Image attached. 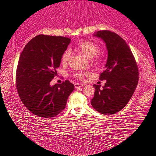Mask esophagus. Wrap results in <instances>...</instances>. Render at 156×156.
<instances>
[{
  "label": "esophagus",
  "mask_w": 156,
  "mask_h": 156,
  "mask_svg": "<svg viewBox=\"0 0 156 156\" xmlns=\"http://www.w3.org/2000/svg\"><path fill=\"white\" fill-rule=\"evenodd\" d=\"M74 86H75V88L76 89H78V88H80V87H83V86H84L83 84H80V83H76L75 84H74Z\"/></svg>",
  "instance_id": "1"
}]
</instances>
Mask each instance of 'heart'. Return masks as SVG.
<instances>
[{
  "label": "heart",
  "mask_w": 156,
  "mask_h": 156,
  "mask_svg": "<svg viewBox=\"0 0 156 156\" xmlns=\"http://www.w3.org/2000/svg\"><path fill=\"white\" fill-rule=\"evenodd\" d=\"M76 48L79 51L83 53L84 56H86L89 58H93L100 51L98 45L90 41H83L78 44ZM70 56L71 50L69 49L65 50L61 57V62L62 64H67L69 60ZM75 76L77 78L82 79L83 78V74L81 72H79L76 73Z\"/></svg>",
  "instance_id": "obj_1"
}]
</instances>
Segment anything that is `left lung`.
Instances as JSON below:
<instances>
[{
    "label": "left lung",
    "mask_w": 156,
    "mask_h": 156,
    "mask_svg": "<svg viewBox=\"0 0 156 156\" xmlns=\"http://www.w3.org/2000/svg\"><path fill=\"white\" fill-rule=\"evenodd\" d=\"M94 36L102 39L108 56L100 80H106L102 89L94 84L95 93L91 104L97 112L110 115L120 112L128 103L138 83L136 60L125 40L110 31H99Z\"/></svg>",
    "instance_id": "8db88e82"
}]
</instances>
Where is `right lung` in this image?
Wrapping results in <instances>:
<instances>
[{
    "mask_svg": "<svg viewBox=\"0 0 156 156\" xmlns=\"http://www.w3.org/2000/svg\"><path fill=\"white\" fill-rule=\"evenodd\" d=\"M71 39L38 35L26 44L16 70V88L25 106L39 117H54L65 109L74 89L69 80L51 85Z\"/></svg>",
    "mask_w": 156,
    "mask_h": 156,
    "instance_id": "add662e5",
    "label": "right lung"
}]
</instances>
